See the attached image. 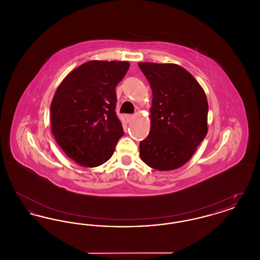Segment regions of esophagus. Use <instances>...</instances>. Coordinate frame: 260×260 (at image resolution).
I'll list each match as a JSON object with an SVG mask.
<instances>
[{"label":"esophagus","instance_id":"1","mask_svg":"<svg viewBox=\"0 0 260 260\" xmlns=\"http://www.w3.org/2000/svg\"><path fill=\"white\" fill-rule=\"evenodd\" d=\"M135 117H136L135 115H131V114H129V115H126V116H125V119H126L127 122H131Z\"/></svg>","mask_w":260,"mask_h":260}]
</instances>
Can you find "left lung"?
I'll use <instances>...</instances> for the list:
<instances>
[{
  "mask_svg": "<svg viewBox=\"0 0 260 260\" xmlns=\"http://www.w3.org/2000/svg\"><path fill=\"white\" fill-rule=\"evenodd\" d=\"M152 89L148 136L139 144L141 160L158 171H173L189 161L208 133L206 93L183 67L139 62Z\"/></svg>",
  "mask_w": 260,
  "mask_h": 260,
  "instance_id": "8db88e82",
  "label": "left lung"
}]
</instances>
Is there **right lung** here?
I'll list each match as a JSON object with an SVG mask.
<instances>
[{"label": "right lung", "instance_id": "obj_1", "mask_svg": "<svg viewBox=\"0 0 260 260\" xmlns=\"http://www.w3.org/2000/svg\"><path fill=\"white\" fill-rule=\"evenodd\" d=\"M127 61L90 60L67 75L50 105V128L57 144L73 161L95 168L108 161L124 136L116 108V86Z\"/></svg>", "mask_w": 260, "mask_h": 260}]
</instances>
